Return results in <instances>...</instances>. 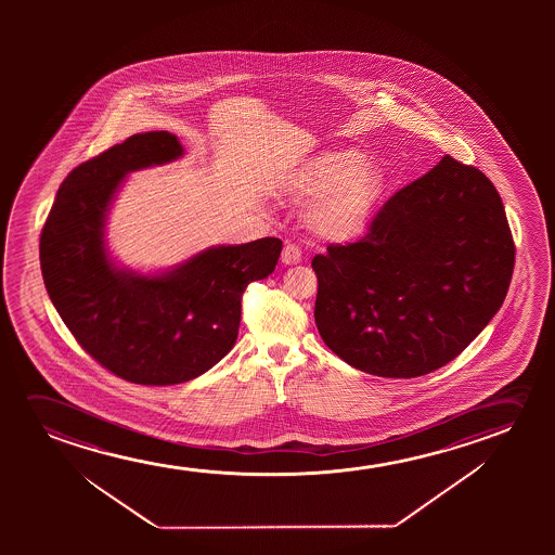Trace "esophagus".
I'll return each mask as SVG.
<instances>
[{
    "instance_id": "34e87169",
    "label": "esophagus",
    "mask_w": 555,
    "mask_h": 555,
    "mask_svg": "<svg viewBox=\"0 0 555 555\" xmlns=\"http://www.w3.org/2000/svg\"><path fill=\"white\" fill-rule=\"evenodd\" d=\"M281 259L284 266H297V263L301 261V250H299V246L294 243L284 244Z\"/></svg>"
}]
</instances>
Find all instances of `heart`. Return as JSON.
Segmentation results:
<instances>
[{
	"mask_svg": "<svg viewBox=\"0 0 555 555\" xmlns=\"http://www.w3.org/2000/svg\"><path fill=\"white\" fill-rule=\"evenodd\" d=\"M289 191L312 197L305 223L320 241L347 244L364 235L387 201L388 178L362 150H327L292 176Z\"/></svg>",
	"mask_w": 555,
	"mask_h": 555,
	"instance_id": "obj_1",
	"label": "heart"
}]
</instances>
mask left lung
Returning a JSON list of instances; mask_svg holds the SVG:
<instances>
[{"label": "left lung", "mask_w": 555, "mask_h": 555, "mask_svg": "<svg viewBox=\"0 0 555 555\" xmlns=\"http://www.w3.org/2000/svg\"><path fill=\"white\" fill-rule=\"evenodd\" d=\"M516 246L501 195L446 155L388 198L358 243L312 258L314 322L360 372L411 379L459 357L501 309Z\"/></svg>", "instance_id": "obj_1"}]
</instances>
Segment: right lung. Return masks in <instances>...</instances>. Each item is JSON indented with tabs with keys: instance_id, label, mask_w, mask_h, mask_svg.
I'll list each match as a JSON object with an SVG mask.
<instances>
[{
	"instance_id": "obj_1",
	"label": "right lung",
	"mask_w": 555,
	"mask_h": 555,
	"mask_svg": "<svg viewBox=\"0 0 555 555\" xmlns=\"http://www.w3.org/2000/svg\"><path fill=\"white\" fill-rule=\"evenodd\" d=\"M178 137L127 138L74 168L62 182L39 241L47 294L77 343L100 365L138 385L195 379L233 349L241 299L273 273L282 241L210 246L160 273L115 263L106 244L109 208L134 170L180 159Z\"/></svg>"
}]
</instances>
